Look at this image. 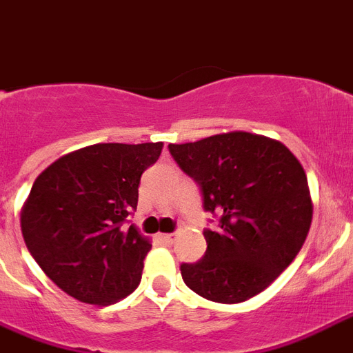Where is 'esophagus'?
<instances>
[{
	"label": "esophagus",
	"instance_id": "1",
	"mask_svg": "<svg viewBox=\"0 0 353 353\" xmlns=\"http://www.w3.org/2000/svg\"><path fill=\"white\" fill-rule=\"evenodd\" d=\"M161 241L165 242V244H172V242L176 241V235H174V233H165V235H161Z\"/></svg>",
	"mask_w": 353,
	"mask_h": 353
}]
</instances>
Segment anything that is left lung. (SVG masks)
Here are the masks:
<instances>
[{
	"mask_svg": "<svg viewBox=\"0 0 353 353\" xmlns=\"http://www.w3.org/2000/svg\"><path fill=\"white\" fill-rule=\"evenodd\" d=\"M168 150L199 185L204 212L219 215V230L203 232V259L181 263L183 282L217 303L250 300L289 268L307 239L312 201L303 167L280 141L242 131Z\"/></svg>",
	"mask_w": 353,
	"mask_h": 353,
	"instance_id": "1",
	"label": "left lung"
}]
</instances>
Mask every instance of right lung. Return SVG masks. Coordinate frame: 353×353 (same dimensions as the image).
<instances>
[{
  "mask_svg": "<svg viewBox=\"0 0 353 353\" xmlns=\"http://www.w3.org/2000/svg\"><path fill=\"white\" fill-rule=\"evenodd\" d=\"M163 143H97L66 154L35 179L21 213L25 244L66 294L111 305L134 291L152 244L129 217L141 174Z\"/></svg>",
  "mask_w": 353,
  "mask_h": 353,
  "instance_id": "1",
  "label": "right lung"
}]
</instances>
